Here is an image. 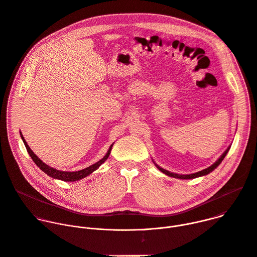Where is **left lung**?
<instances>
[{"mask_svg":"<svg viewBox=\"0 0 257 257\" xmlns=\"http://www.w3.org/2000/svg\"><path fill=\"white\" fill-rule=\"evenodd\" d=\"M230 148L231 146H229V148L226 150V152L218 158V160L213 164V165H211L210 167H208V168H206V169H204V170H202V171H199V172H197V173H194V174H189V175H180V174H176V173H172V172H169V171H167V170H165V169H163V168H161L160 166H158L155 162V165L157 166V168L161 171V172H163L164 174H166V175H168V176H170V177H173V178H178V179H194V178H197V177H201V176H205V175H207V174H209L210 172H212L219 164L222 163V161L225 159V157H226V155L228 154V152H229V150H230Z\"/></svg>","mask_w":257,"mask_h":257,"instance_id":"left-lung-1","label":"left lung"}]
</instances>
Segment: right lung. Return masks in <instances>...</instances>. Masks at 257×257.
Listing matches in <instances>:
<instances>
[{
  "instance_id": "right-lung-1",
  "label": "right lung",
  "mask_w": 257,
  "mask_h": 257,
  "mask_svg": "<svg viewBox=\"0 0 257 257\" xmlns=\"http://www.w3.org/2000/svg\"><path fill=\"white\" fill-rule=\"evenodd\" d=\"M20 136H21V138H22V140H23V142H24V145H25V148H26V150H27V153L29 154L30 158H31L32 161L35 163V165L38 166L43 172H45L48 176H50V177H52V178H54V179H58V180L65 181V182H74V181H78V180H81V179L85 178L86 176L90 175L92 172H94L95 170H97V169L99 168V166H100L102 163H104V162L106 161V159L108 158L109 154H111V151H112V148H113V144H112L111 146H109V149H108L107 153L105 154V156H104L100 161H98L97 163H95V164H93V165H91V166H89V167H87V168H85V169H83V170H80V171H76V172H67V171L56 170V169H54V168L48 166L47 164L43 163V161L40 160L39 157H36V156L34 155V153L30 150V148L28 146L27 142L25 141L23 135L21 134V132H20Z\"/></svg>"
}]
</instances>
